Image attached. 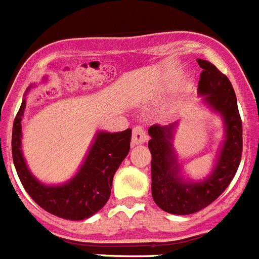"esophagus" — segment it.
I'll return each mask as SVG.
<instances>
[{
  "label": "esophagus",
  "instance_id": "34e87169",
  "mask_svg": "<svg viewBox=\"0 0 259 259\" xmlns=\"http://www.w3.org/2000/svg\"><path fill=\"white\" fill-rule=\"evenodd\" d=\"M146 140H148V135H146L144 127H141V125L135 127L134 132H132V141H134V144H144Z\"/></svg>",
  "mask_w": 259,
  "mask_h": 259
}]
</instances>
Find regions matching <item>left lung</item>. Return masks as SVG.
I'll list each match as a JSON object with an SVG mask.
<instances>
[{"mask_svg": "<svg viewBox=\"0 0 259 259\" xmlns=\"http://www.w3.org/2000/svg\"><path fill=\"white\" fill-rule=\"evenodd\" d=\"M202 68L197 92L203 102L224 123V141L210 175L200 182L182 176V167L172 148L178 122L168 125L153 124L148 132V148L152 154L153 200L163 211L188 215L209 206L226 191L239 168L242 152V123L232 84L212 63L197 59Z\"/></svg>", "mask_w": 259, "mask_h": 259, "instance_id": "left-lung-1", "label": "left lung"}]
</instances>
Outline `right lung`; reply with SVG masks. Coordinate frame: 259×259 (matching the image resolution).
I'll return each instance as SVG.
<instances>
[{"instance_id": "1", "label": "right lung", "mask_w": 259, "mask_h": 259, "mask_svg": "<svg viewBox=\"0 0 259 259\" xmlns=\"http://www.w3.org/2000/svg\"><path fill=\"white\" fill-rule=\"evenodd\" d=\"M32 85L27 89L28 92ZM26 110L23 100L14 119L11 150L15 170L31 198L45 211L67 219L84 221L101 210L110 198L113 178L130 152L132 130L122 132L100 131L76 175L61 185L42 184L32 175L22 153V118Z\"/></svg>"}]
</instances>
